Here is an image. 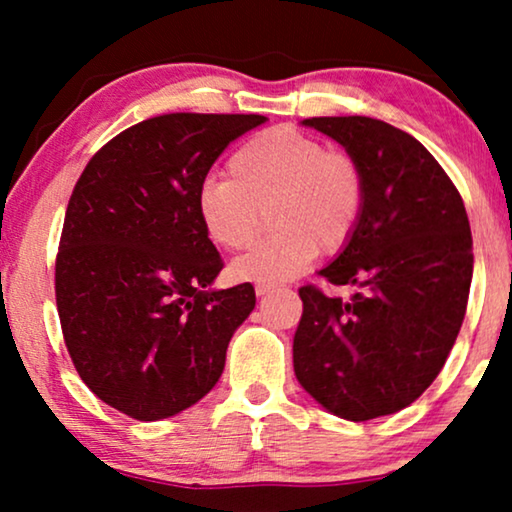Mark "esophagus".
Instances as JSON below:
<instances>
[{
	"label": "esophagus",
	"mask_w": 512,
	"mask_h": 512,
	"mask_svg": "<svg viewBox=\"0 0 512 512\" xmlns=\"http://www.w3.org/2000/svg\"><path fill=\"white\" fill-rule=\"evenodd\" d=\"M275 289H277V284H270V282H258L256 284L258 296H265V293H270V291H275Z\"/></svg>",
	"instance_id": "esophagus-1"
}]
</instances>
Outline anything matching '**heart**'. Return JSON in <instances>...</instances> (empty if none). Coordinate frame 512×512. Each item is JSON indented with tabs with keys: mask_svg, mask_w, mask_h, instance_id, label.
I'll use <instances>...</instances> for the list:
<instances>
[{
	"mask_svg": "<svg viewBox=\"0 0 512 512\" xmlns=\"http://www.w3.org/2000/svg\"><path fill=\"white\" fill-rule=\"evenodd\" d=\"M228 177L200 188L198 214L209 240L226 251L256 242L268 209L275 228L233 263L235 279L282 282L303 272L321 247L335 254L352 240L363 214V174L345 151L277 125L237 146Z\"/></svg>",
	"mask_w": 512,
	"mask_h": 512,
	"instance_id": "heart-1",
	"label": "heart"
}]
</instances>
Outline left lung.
I'll use <instances>...</instances> for the list:
<instances>
[{
  "mask_svg": "<svg viewBox=\"0 0 512 512\" xmlns=\"http://www.w3.org/2000/svg\"><path fill=\"white\" fill-rule=\"evenodd\" d=\"M303 125L345 146L366 198L352 240L319 270L359 291L342 300L300 286L293 370L328 412L366 422L408 408L443 370L471 289V226L457 186L408 132L368 116Z\"/></svg>",
  "mask_w": 512,
  "mask_h": 512,
  "instance_id": "obj_1",
  "label": "left lung"
}]
</instances>
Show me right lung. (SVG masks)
<instances>
[{
	"instance_id": "1",
	"label": "right lung",
	"mask_w": 512,
	"mask_h": 512,
	"mask_svg": "<svg viewBox=\"0 0 512 512\" xmlns=\"http://www.w3.org/2000/svg\"><path fill=\"white\" fill-rule=\"evenodd\" d=\"M258 114H163L90 158L55 256V303L76 373L111 408L156 422L209 394L249 282L209 291L223 268L198 214L214 160Z\"/></svg>"
}]
</instances>
